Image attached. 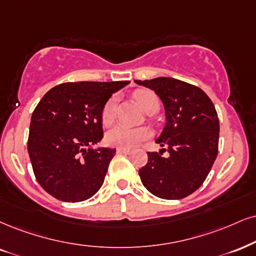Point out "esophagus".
<instances>
[{"label":"esophagus","mask_w":256,"mask_h":256,"mask_svg":"<svg viewBox=\"0 0 256 256\" xmlns=\"http://www.w3.org/2000/svg\"><path fill=\"white\" fill-rule=\"evenodd\" d=\"M118 154H126V156H127V154L132 153V150H127V148H118Z\"/></svg>","instance_id":"esophagus-1"}]
</instances>
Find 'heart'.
Here are the masks:
<instances>
[{
	"label": "heart",
	"instance_id": "obj_1",
	"mask_svg": "<svg viewBox=\"0 0 256 256\" xmlns=\"http://www.w3.org/2000/svg\"><path fill=\"white\" fill-rule=\"evenodd\" d=\"M135 98L147 114L159 109V100L153 91L138 90L135 92ZM116 116V100L110 98L104 106L102 112V122L104 126H110ZM150 136L146 128H128L124 126H116L106 133V141L109 146L118 148H134Z\"/></svg>",
	"mask_w": 256,
	"mask_h": 256
}]
</instances>
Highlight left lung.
I'll use <instances>...</instances> for the list:
<instances>
[{"instance_id": "1", "label": "left lung", "mask_w": 256, "mask_h": 256, "mask_svg": "<svg viewBox=\"0 0 256 256\" xmlns=\"http://www.w3.org/2000/svg\"><path fill=\"white\" fill-rule=\"evenodd\" d=\"M135 83L153 90L165 108L166 123L156 142L162 148L148 152L138 170L150 194L164 200L188 197L203 184L218 153L220 121L215 106L203 90L171 77ZM167 150L169 156L161 154Z\"/></svg>"}]
</instances>
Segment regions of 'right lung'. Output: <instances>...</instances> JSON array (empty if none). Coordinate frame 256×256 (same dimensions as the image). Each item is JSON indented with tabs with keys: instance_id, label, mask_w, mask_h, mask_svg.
I'll return each mask as SVG.
<instances>
[{
	"instance_id": "obj_1",
	"label": "right lung",
	"mask_w": 256,
	"mask_h": 256,
	"mask_svg": "<svg viewBox=\"0 0 256 256\" xmlns=\"http://www.w3.org/2000/svg\"><path fill=\"white\" fill-rule=\"evenodd\" d=\"M128 80L62 83L47 91L30 118L28 135L34 174L56 200H89L102 186L116 150L94 146L103 138L102 112Z\"/></svg>"
}]
</instances>
